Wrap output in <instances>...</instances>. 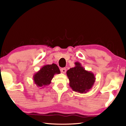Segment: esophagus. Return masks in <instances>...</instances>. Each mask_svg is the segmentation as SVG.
I'll return each instance as SVG.
<instances>
[{
    "label": "esophagus",
    "mask_w": 126,
    "mask_h": 126,
    "mask_svg": "<svg viewBox=\"0 0 126 126\" xmlns=\"http://www.w3.org/2000/svg\"><path fill=\"white\" fill-rule=\"evenodd\" d=\"M61 71L62 73L65 74L66 73V69L65 68H62V69H61Z\"/></svg>",
    "instance_id": "34e87169"
}]
</instances>
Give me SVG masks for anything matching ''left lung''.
Listing matches in <instances>:
<instances>
[{
  "mask_svg": "<svg viewBox=\"0 0 126 126\" xmlns=\"http://www.w3.org/2000/svg\"><path fill=\"white\" fill-rule=\"evenodd\" d=\"M75 66L66 71L69 79V85L74 92L87 93L93 87L95 76L92 72L85 70L79 62L75 63Z\"/></svg>",
  "mask_w": 126,
  "mask_h": 126,
  "instance_id": "1",
  "label": "left lung"
}]
</instances>
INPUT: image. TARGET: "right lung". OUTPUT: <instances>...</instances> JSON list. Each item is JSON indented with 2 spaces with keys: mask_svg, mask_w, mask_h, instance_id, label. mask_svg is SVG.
Here are the masks:
<instances>
[{
  "mask_svg": "<svg viewBox=\"0 0 126 126\" xmlns=\"http://www.w3.org/2000/svg\"><path fill=\"white\" fill-rule=\"evenodd\" d=\"M60 73V69L56 64L44 65L38 71L34 74L33 82L38 87L44 88L51 83L55 74Z\"/></svg>",
  "mask_w": 126,
  "mask_h": 126,
  "instance_id": "obj_1",
  "label": "right lung"
}]
</instances>
